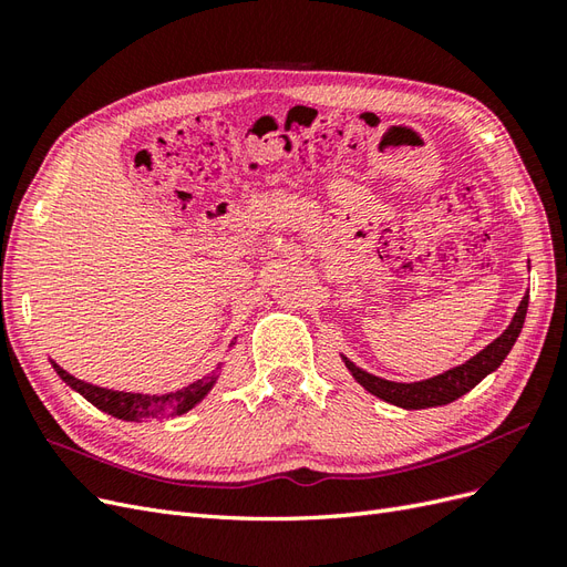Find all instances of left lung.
I'll use <instances>...</instances> for the list:
<instances>
[{
  "instance_id": "8db88e82",
  "label": "left lung",
  "mask_w": 567,
  "mask_h": 567,
  "mask_svg": "<svg viewBox=\"0 0 567 567\" xmlns=\"http://www.w3.org/2000/svg\"><path fill=\"white\" fill-rule=\"evenodd\" d=\"M527 302H529V296H525L520 300L516 315H513V319L508 323V329L499 338L492 340L485 350H480L475 357L468 359V362H463L450 371L433 375V379L416 381V383L385 381L364 369H359L354 362H350L348 357H342V362H346L348 371L352 373V379L359 385L388 404L402 406V409H427V406L450 404V402L458 400L461 394L471 392L480 381L485 379V375H489L492 371L502 367L506 354L511 352L513 346H516V340L523 331Z\"/></svg>"
}]
</instances>
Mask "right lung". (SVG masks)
Segmentation results:
<instances>
[{
    "label": "right lung",
    "mask_w": 567,
    "mask_h": 567,
    "mask_svg": "<svg viewBox=\"0 0 567 567\" xmlns=\"http://www.w3.org/2000/svg\"><path fill=\"white\" fill-rule=\"evenodd\" d=\"M236 342V340H234ZM231 342V346H234ZM51 362V359H49ZM221 364H217V371L203 375V379L194 381L192 385H186L177 392H165V394H144V392H125V390H111V388H99L92 383H84L75 375L68 373L65 369H61L56 362H51L54 371L61 375V381L65 385H71L75 392H80L84 400L92 402L96 409L106 411V414L123 419V421H153V419H175L192 411L198 402L205 400V394L213 390V385L219 379Z\"/></svg>",
    "instance_id": "1"
}]
</instances>
